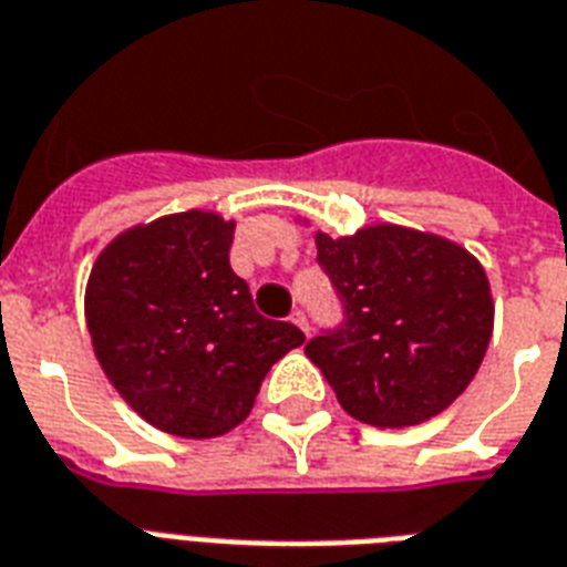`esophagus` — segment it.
I'll list each match as a JSON object with an SVG mask.
<instances>
[{
    "instance_id": "obj_1",
    "label": "esophagus",
    "mask_w": 567,
    "mask_h": 567,
    "mask_svg": "<svg viewBox=\"0 0 567 567\" xmlns=\"http://www.w3.org/2000/svg\"><path fill=\"white\" fill-rule=\"evenodd\" d=\"M289 322H292V324H298V328H301V331H305V333H310V324H307V316H305V310H296V313L289 316Z\"/></svg>"
}]
</instances>
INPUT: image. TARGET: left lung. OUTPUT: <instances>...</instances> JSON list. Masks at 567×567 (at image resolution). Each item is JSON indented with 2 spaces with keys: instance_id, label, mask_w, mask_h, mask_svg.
<instances>
[{
  "instance_id": "8db88e82",
  "label": "left lung",
  "mask_w": 567,
  "mask_h": 567,
  "mask_svg": "<svg viewBox=\"0 0 567 567\" xmlns=\"http://www.w3.org/2000/svg\"><path fill=\"white\" fill-rule=\"evenodd\" d=\"M316 251L346 322L305 352L346 414L405 429L446 411L480 370L494 331L482 262L452 239L399 224H367L337 239L316 230Z\"/></svg>"
}]
</instances>
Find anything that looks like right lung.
<instances>
[{"instance_id":"add662e5","label":"right lung","mask_w":567,"mask_h":567,"mask_svg":"<svg viewBox=\"0 0 567 567\" xmlns=\"http://www.w3.org/2000/svg\"><path fill=\"white\" fill-rule=\"evenodd\" d=\"M236 221L209 209L117 234L85 287V322L105 379L135 414L177 437H218L251 414L271 363L305 343L257 313L234 269Z\"/></svg>"}]
</instances>
